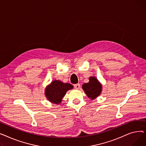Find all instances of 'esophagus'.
I'll return each mask as SVG.
<instances>
[{
  "label": "esophagus",
  "mask_w": 146,
  "mask_h": 146,
  "mask_svg": "<svg viewBox=\"0 0 146 146\" xmlns=\"http://www.w3.org/2000/svg\"><path fill=\"white\" fill-rule=\"evenodd\" d=\"M74 88L76 89H80V85L79 83L76 84V85H74Z\"/></svg>",
  "instance_id": "obj_1"
}]
</instances>
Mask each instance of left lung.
<instances>
[{"label": "left lung", "mask_w": 146, "mask_h": 146, "mask_svg": "<svg viewBox=\"0 0 146 146\" xmlns=\"http://www.w3.org/2000/svg\"><path fill=\"white\" fill-rule=\"evenodd\" d=\"M89 80L88 83H84L82 85V89L88 97L91 100H94L101 94L102 85L95 76H90Z\"/></svg>", "instance_id": "obj_1"}]
</instances>
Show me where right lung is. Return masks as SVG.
Returning <instances> with one entry per match:
<instances>
[{
	"mask_svg": "<svg viewBox=\"0 0 146 146\" xmlns=\"http://www.w3.org/2000/svg\"><path fill=\"white\" fill-rule=\"evenodd\" d=\"M73 88V86L70 83H63L60 80H55L45 89V96L51 103L57 104L61 103L62 99L66 92Z\"/></svg>",
	"mask_w": 146,
	"mask_h": 146,
	"instance_id": "right-lung-1",
	"label": "right lung"
}]
</instances>
